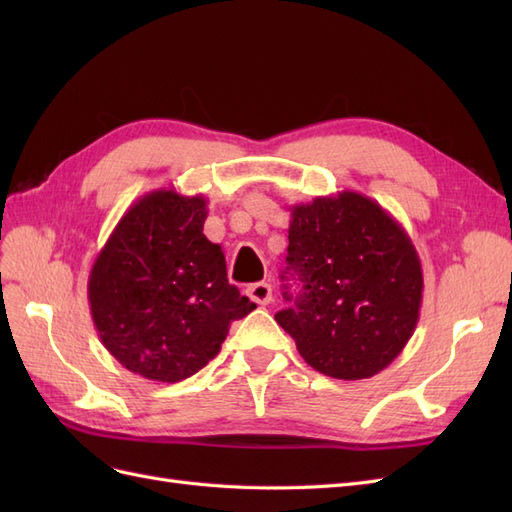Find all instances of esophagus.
<instances>
[{
	"label": "esophagus",
	"mask_w": 512,
	"mask_h": 512,
	"mask_svg": "<svg viewBox=\"0 0 512 512\" xmlns=\"http://www.w3.org/2000/svg\"><path fill=\"white\" fill-rule=\"evenodd\" d=\"M247 297H250V299H252L254 303H258V305H269L271 299H273L271 284H267V282L252 284L250 288H247Z\"/></svg>",
	"instance_id": "1"
}]
</instances>
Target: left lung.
Here are the masks:
<instances>
[{
    "label": "left lung",
    "mask_w": 512,
    "mask_h": 512,
    "mask_svg": "<svg viewBox=\"0 0 512 512\" xmlns=\"http://www.w3.org/2000/svg\"><path fill=\"white\" fill-rule=\"evenodd\" d=\"M290 218L286 271L301 292L277 324L324 376L380 374L421 314L423 269L408 232L376 200L348 190L292 205Z\"/></svg>",
    "instance_id": "obj_1"
}]
</instances>
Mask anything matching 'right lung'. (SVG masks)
I'll list each match as a JSON object with an SVG mask.
<instances>
[{"mask_svg": "<svg viewBox=\"0 0 512 512\" xmlns=\"http://www.w3.org/2000/svg\"><path fill=\"white\" fill-rule=\"evenodd\" d=\"M205 220L203 194L153 190L121 215L91 267L87 297L100 342L141 378L194 376L220 352L230 322L256 307L228 284Z\"/></svg>", "mask_w": 512, "mask_h": 512, "instance_id": "add662e5", "label": "right lung"}]
</instances>
